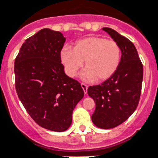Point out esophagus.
Listing matches in <instances>:
<instances>
[{
	"label": "esophagus",
	"instance_id": "34e87169",
	"mask_svg": "<svg viewBox=\"0 0 158 158\" xmlns=\"http://www.w3.org/2000/svg\"><path fill=\"white\" fill-rule=\"evenodd\" d=\"M81 88H82V89H83L85 94H86L87 93V90H88V86H87V85H85V84L81 83Z\"/></svg>",
	"mask_w": 158,
	"mask_h": 158
}]
</instances>
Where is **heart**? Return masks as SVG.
<instances>
[{"instance_id": "obj_1", "label": "heart", "mask_w": 158, "mask_h": 158, "mask_svg": "<svg viewBox=\"0 0 158 158\" xmlns=\"http://www.w3.org/2000/svg\"><path fill=\"white\" fill-rule=\"evenodd\" d=\"M61 61L66 74L74 77L83 65L84 79L104 81L116 72L121 63L119 44L104 37H89L78 40L73 48L65 47L61 52Z\"/></svg>"}]
</instances>
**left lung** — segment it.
Wrapping results in <instances>:
<instances>
[{
  "instance_id": "8db88e82",
  "label": "left lung",
  "mask_w": 158,
  "mask_h": 158,
  "mask_svg": "<svg viewBox=\"0 0 158 158\" xmlns=\"http://www.w3.org/2000/svg\"><path fill=\"white\" fill-rule=\"evenodd\" d=\"M119 44L121 63L118 69L101 85L89 86L88 94L95 102L92 121L98 128H115L135 110L142 90L143 66L131 40L108 27L102 28Z\"/></svg>"
}]
</instances>
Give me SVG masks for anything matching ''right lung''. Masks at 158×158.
I'll return each instance as SVG.
<instances>
[{
    "label": "right lung",
    "mask_w": 158,
    "mask_h": 158,
    "mask_svg": "<svg viewBox=\"0 0 158 158\" xmlns=\"http://www.w3.org/2000/svg\"><path fill=\"white\" fill-rule=\"evenodd\" d=\"M65 41L60 32L42 29L25 40L14 66L23 106L38 125L54 131L70 126L73 109L85 94L64 72L60 55Z\"/></svg>",
    "instance_id": "right-lung-1"
}]
</instances>
